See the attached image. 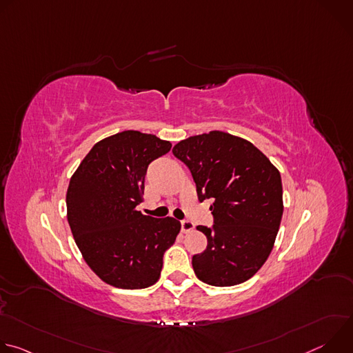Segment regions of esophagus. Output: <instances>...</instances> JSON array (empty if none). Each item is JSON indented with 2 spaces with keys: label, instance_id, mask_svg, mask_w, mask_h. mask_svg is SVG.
Masks as SVG:
<instances>
[{
  "label": "esophagus",
  "instance_id": "obj_1",
  "mask_svg": "<svg viewBox=\"0 0 353 353\" xmlns=\"http://www.w3.org/2000/svg\"><path fill=\"white\" fill-rule=\"evenodd\" d=\"M194 223L191 221H181V232L183 233H190L194 230Z\"/></svg>",
  "mask_w": 353,
  "mask_h": 353
}]
</instances>
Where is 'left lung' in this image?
I'll return each mask as SVG.
<instances>
[{"label": "left lung", "instance_id": "1", "mask_svg": "<svg viewBox=\"0 0 353 353\" xmlns=\"http://www.w3.org/2000/svg\"><path fill=\"white\" fill-rule=\"evenodd\" d=\"M173 155L190 169L198 199H214L212 228L196 226L208 239L192 256L199 281L233 286L253 276L267 261L282 214L278 169L253 143L222 131L180 141Z\"/></svg>", "mask_w": 353, "mask_h": 353}]
</instances>
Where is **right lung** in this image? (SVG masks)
I'll return each mask as SVG.
<instances>
[{"label": "right lung", "instance_id": "right-lung-1", "mask_svg": "<svg viewBox=\"0 0 353 353\" xmlns=\"http://www.w3.org/2000/svg\"><path fill=\"white\" fill-rule=\"evenodd\" d=\"M170 148L157 135L123 131L94 143L71 177L67 218L72 236L90 270L112 286L157 283L165 251L180 232L174 218L137 211L149 163Z\"/></svg>", "mask_w": 353, "mask_h": 353}]
</instances>
